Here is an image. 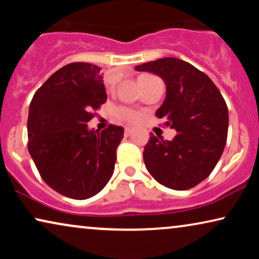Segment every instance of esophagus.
I'll list each match as a JSON object with an SVG mask.
<instances>
[{
  "instance_id": "1",
  "label": "esophagus",
  "mask_w": 259,
  "mask_h": 259,
  "mask_svg": "<svg viewBox=\"0 0 259 259\" xmlns=\"http://www.w3.org/2000/svg\"><path fill=\"white\" fill-rule=\"evenodd\" d=\"M132 132H133L132 128H130V127H126V128H125V137H130L131 134H132Z\"/></svg>"
}]
</instances>
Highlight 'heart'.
Returning a JSON list of instances; mask_svg holds the SVG:
<instances>
[{
  "label": "heart",
  "mask_w": 259,
  "mask_h": 259,
  "mask_svg": "<svg viewBox=\"0 0 259 259\" xmlns=\"http://www.w3.org/2000/svg\"><path fill=\"white\" fill-rule=\"evenodd\" d=\"M114 114L120 121L130 123V125H134V123L139 122L141 118H143V114L139 111L131 108L128 106H118L115 108Z\"/></svg>",
  "instance_id": "heart-1"
}]
</instances>
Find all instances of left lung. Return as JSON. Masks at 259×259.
Segmentation results:
<instances>
[{
  "mask_svg": "<svg viewBox=\"0 0 259 259\" xmlns=\"http://www.w3.org/2000/svg\"><path fill=\"white\" fill-rule=\"evenodd\" d=\"M136 69L165 81L166 98L155 115L177 131L172 141L151 133L143 153L146 168L168 189H192L211 175L224 151L229 127L224 98L206 74L183 60L159 59Z\"/></svg>",
  "mask_w": 259,
  "mask_h": 259,
  "instance_id": "left-lung-1",
  "label": "left lung"
}]
</instances>
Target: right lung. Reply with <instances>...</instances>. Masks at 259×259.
Segmentation results:
<instances>
[{
  "instance_id": "obj_1",
  "label": "right lung",
  "mask_w": 259,
  "mask_h": 259,
  "mask_svg": "<svg viewBox=\"0 0 259 259\" xmlns=\"http://www.w3.org/2000/svg\"><path fill=\"white\" fill-rule=\"evenodd\" d=\"M100 67L73 62L53 74L31 99L28 151L41 178L62 196H95L113 175L121 126L101 132L87 123L107 100Z\"/></svg>"
}]
</instances>
